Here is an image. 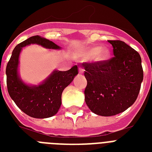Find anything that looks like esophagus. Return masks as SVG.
Wrapping results in <instances>:
<instances>
[{
	"mask_svg": "<svg viewBox=\"0 0 152 152\" xmlns=\"http://www.w3.org/2000/svg\"><path fill=\"white\" fill-rule=\"evenodd\" d=\"M84 72V69H82V68H79V73L83 74Z\"/></svg>",
	"mask_w": 152,
	"mask_h": 152,
	"instance_id": "34e87169",
	"label": "esophagus"
}]
</instances>
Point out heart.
<instances>
[{"label": "heart", "mask_w": 152, "mask_h": 152, "mask_svg": "<svg viewBox=\"0 0 152 152\" xmlns=\"http://www.w3.org/2000/svg\"><path fill=\"white\" fill-rule=\"evenodd\" d=\"M110 56V50L106 46H91L81 51L77 58L82 61H88L91 59L93 61L102 63L109 59Z\"/></svg>", "instance_id": "obj_1"}]
</instances>
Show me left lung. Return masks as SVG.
<instances>
[{"instance_id":"obj_1","label":"left lung","mask_w":152,"mask_h":152,"mask_svg":"<svg viewBox=\"0 0 152 152\" xmlns=\"http://www.w3.org/2000/svg\"><path fill=\"white\" fill-rule=\"evenodd\" d=\"M114 57L102 63H83L88 108L104 117L122 113L139 95L144 78L139 53L120 40H108Z\"/></svg>"}]
</instances>
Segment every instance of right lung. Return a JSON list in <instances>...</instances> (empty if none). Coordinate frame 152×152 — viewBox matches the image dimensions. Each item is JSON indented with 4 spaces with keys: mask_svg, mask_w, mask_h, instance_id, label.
Instances as JSON below:
<instances>
[{
    "mask_svg": "<svg viewBox=\"0 0 152 152\" xmlns=\"http://www.w3.org/2000/svg\"><path fill=\"white\" fill-rule=\"evenodd\" d=\"M30 44H38L44 48L60 50L54 42L39 35L32 36L18 44L13 50L6 67L7 88L11 99L16 106L30 117L47 118L55 115L61 105L63 91L78 74L77 65L68 71L54 70L39 85H29L20 77L18 67L20 52L23 47Z\"/></svg>",
    "mask_w": 152,
    "mask_h": 152,
    "instance_id": "right-lung-1",
    "label": "right lung"
}]
</instances>
